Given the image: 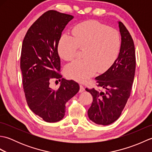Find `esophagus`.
Returning a JSON list of instances; mask_svg holds the SVG:
<instances>
[{
  "label": "esophagus",
  "instance_id": "esophagus-1",
  "mask_svg": "<svg viewBox=\"0 0 152 152\" xmlns=\"http://www.w3.org/2000/svg\"><path fill=\"white\" fill-rule=\"evenodd\" d=\"M84 91H85V88H83V86L80 85V90H79V92H80V93H82V92Z\"/></svg>",
  "mask_w": 152,
  "mask_h": 152
}]
</instances>
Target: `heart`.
Instances as JSON below:
<instances>
[{"label":"heart","mask_w":152,"mask_h":152,"mask_svg":"<svg viewBox=\"0 0 152 152\" xmlns=\"http://www.w3.org/2000/svg\"><path fill=\"white\" fill-rule=\"evenodd\" d=\"M120 47L121 38L117 31L99 21L88 20L77 25L72 35L61 37L58 51L63 59L72 61L77 57L79 48L84 49V59L73 61L65 69L69 78L83 82L96 72L107 70L117 59Z\"/></svg>","instance_id":"heart-1"}]
</instances>
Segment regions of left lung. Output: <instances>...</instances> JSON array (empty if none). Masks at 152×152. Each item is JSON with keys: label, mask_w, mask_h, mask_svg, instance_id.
Returning <instances> with one entry per match:
<instances>
[{"label": "left lung", "mask_w": 152, "mask_h": 152, "mask_svg": "<svg viewBox=\"0 0 152 152\" xmlns=\"http://www.w3.org/2000/svg\"><path fill=\"white\" fill-rule=\"evenodd\" d=\"M118 24L121 37L118 57L104 73L95 78L98 87L104 91L86 88L93 96L88 117L98 125H108L119 118L130 96L134 80L136 67L134 42L123 23L119 21Z\"/></svg>", "instance_id": "left-lung-1"}]
</instances>
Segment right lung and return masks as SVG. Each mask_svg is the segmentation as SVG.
Here are the masks:
<instances>
[{"mask_svg": "<svg viewBox=\"0 0 152 152\" xmlns=\"http://www.w3.org/2000/svg\"><path fill=\"white\" fill-rule=\"evenodd\" d=\"M73 18L56 10L45 12L28 28L23 41L20 68L25 99L31 110L46 122L61 120L65 104L80 89L78 83L64 78L57 89L50 85L51 79L62 78L58 44Z\"/></svg>", "mask_w": 152, "mask_h": 152, "instance_id": "1", "label": "right lung"}]
</instances>
